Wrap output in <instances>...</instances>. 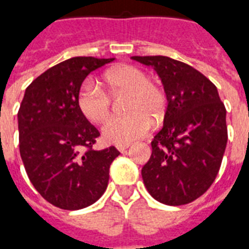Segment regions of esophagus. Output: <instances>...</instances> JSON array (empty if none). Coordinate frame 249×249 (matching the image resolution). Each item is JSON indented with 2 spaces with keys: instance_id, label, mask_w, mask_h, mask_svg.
<instances>
[{
  "instance_id": "esophagus-1",
  "label": "esophagus",
  "mask_w": 249,
  "mask_h": 249,
  "mask_svg": "<svg viewBox=\"0 0 249 249\" xmlns=\"http://www.w3.org/2000/svg\"><path fill=\"white\" fill-rule=\"evenodd\" d=\"M128 146H130L128 144H126V145H118V146H117V149H118L121 153H123V152H126V149L128 148Z\"/></svg>"
}]
</instances>
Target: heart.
Masks as SVG:
<instances>
[{
    "label": "heart",
    "mask_w": 249,
    "mask_h": 249,
    "mask_svg": "<svg viewBox=\"0 0 249 249\" xmlns=\"http://www.w3.org/2000/svg\"><path fill=\"white\" fill-rule=\"evenodd\" d=\"M103 86L92 80L83 83L78 93L80 113L92 123L105 122L111 110L109 94L128 92L126 110L128 114L111 118L104 126L103 138L107 142L126 145L145 136L151 130L152 121L160 122L166 110V93L162 87L151 82L145 71L131 65L113 67L103 76Z\"/></svg>",
    "instance_id": "1"
}]
</instances>
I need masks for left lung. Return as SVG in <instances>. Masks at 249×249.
Here are the masks:
<instances>
[{"instance_id":"left-lung-1","label":"left lung","mask_w":249,"mask_h":249,"mask_svg":"<svg viewBox=\"0 0 249 249\" xmlns=\"http://www.w3.org/2000/svg\"><path fill=\"white\" fill-rule=\"evenodd\" d=\"M153 67L167 97L163 127L142 166L148 192L166 205H184L205 194L218 174L227 144L226 109L217 87L190 65L163 55H135Z\"/></svg>"}]
</instances>
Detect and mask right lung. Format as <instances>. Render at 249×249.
Listing matches in <instances>:
<instances>
[{"mask_svg":"<svg viewBox=\"0 0 249 249\" xmlns=\"http://www.w3.org/2000/svg\"><path fill=\"white\" fill-rule=\"evenodd\" d=\"M114 58L74 57L48 69L27 87L18 111L19 151L26 173L48 203L65 211L103 196L115 146L93 149L100 132L78 107L83 80Z\"/></svg>","mask_w":249,"mask_h":249,"instance_id":"right-lung-1","label":"right lung"}]
</instances>
